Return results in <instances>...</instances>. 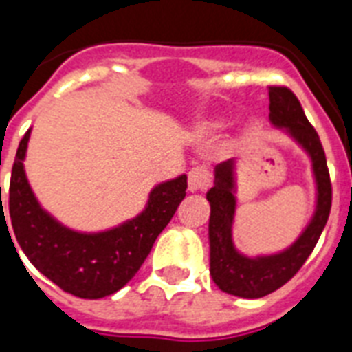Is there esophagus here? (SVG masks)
I'll return each instance as SVG.
<instances>
[{"mask_svg":"<svg viewBox=\"0 0 352 352\" xmlns=\"http://www.w3.org/2000/svg\"><path fill=\"white\" fill-rule=\"evenodd\" d=\"M210 171L206 170V168H203V166H197V168H193L190 173H188V190L190 192H203V190H206V188L210 186V182H212V179H210Z\"/></svg>","mask_w":352,"mask_h":352,"instance_id":"obj_1","label":"esophagus"}]
</instances>
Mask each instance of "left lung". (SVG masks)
<instances>
[{
  "instance_id": "1",
  "label": "left lung",
  "mask_w": 352,
  "mask_h": 352,
  "mask_svg": "<svg viewBox=\"0 0 352 352\" xmlns=\"http://www.w3.org/2000/svg\"><path fill=\"white\" fill-rule=\"evenodd\" d=\"M268 96L270 124L289 135L311 159L316 201L311 219L294 243L274 254L246 256L237 250L234 243L237 160L232 159L215 166L214 186L206 193L210 203V276L223 292L248 300L278 290L300 270L327 225L333 201L325 151L316 129L307 120L300 100L287 87H268Z\"/></svg>"
}]
</instances>
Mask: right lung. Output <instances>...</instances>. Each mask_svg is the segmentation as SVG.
<instances>
[{"label":"right lung","mask_w":352,"mask_h":352,"mask_svg":"<svg viewBox=\"0 0 352 352\" xmlns=\"http://www.w3.org/2000/svg\"><path fill=\"white\" fill-rule=\"evenodd\" d=\"M29 138L30 129L16 151L8 190V212L21 250L69 294L84 300L115 294L138 272L155 239L171 221L186 195V175L155 184L144 210L133 219L100 232L73 230L43 210L30 188L23 164Z\"/></svg>","instance_id":"1"}]
</instances>
